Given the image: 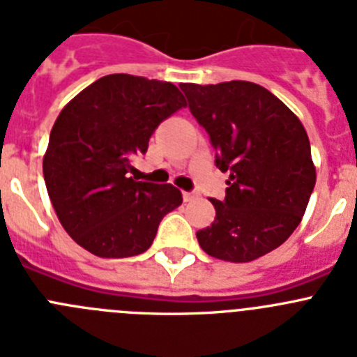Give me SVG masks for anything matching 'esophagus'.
<instances>
[{"instance_id": "1", "label": "esophagus", "mask_w": 357, "mask_h": 357, "mask_svg": "<svg viewBox=\"0 0 357 357\" xmlns=\"http://www.w3.org/2000/svg\"><path fill=\"white\" fill-rule=\"evenodd\" d=\"M197 197H198L197 193H184V202H191V200H195Z\"/></svg>"}]
</instances>
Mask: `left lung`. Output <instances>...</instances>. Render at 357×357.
<instances>
[{
	"label": "left lung",
	"instance_id": "obj_1",
	"mask_svg": "<svg viewBox=\"0 0 357 357\" xmlns=\"http://www.w3.org/2000/svg\"><path fill=\"white\" fill-rule=\"evenodd\" d=\"M189 110L206 128L216 166L229 173L216 218L197 232L202 250L248 263L280 247L302 222L317 168L301 119L252 82L182 84Z\"/></svg>",
	"mask_w": 357,
	"mask_h": 357
}]
</instances>
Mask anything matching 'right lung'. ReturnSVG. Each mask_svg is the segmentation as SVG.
<instances>
[{
	"mask_svg": "<svg viewBox=\"0 0 357 357\" xmlns=\"http://www.w3.org/2000/svg\"><path fill=\"white\" fill-rule=\"evenodd\" d=\"M182 107L172 82L119 73L85 87L61 110L43 173L59 222L82 248L98 257L143 254L160 220L181 206V189L137 182L128 172L159 123Z\"/></svg>",
	"mask_w": 357,
	"mask_h": 357,
	"instance_id": "1",
	"label": "right lung"
}]
</instances>
